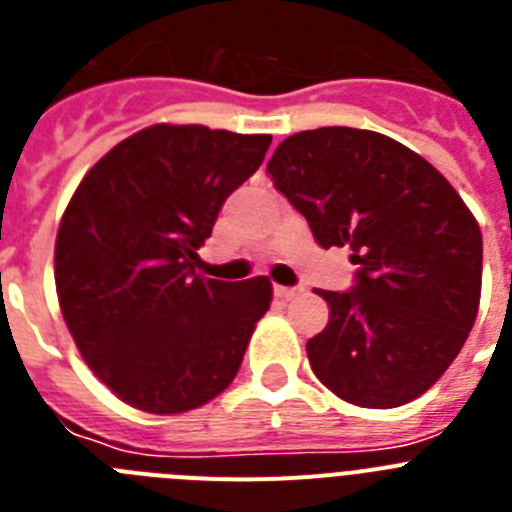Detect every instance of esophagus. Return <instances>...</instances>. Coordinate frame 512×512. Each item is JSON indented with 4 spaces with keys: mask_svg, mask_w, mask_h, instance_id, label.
I'll list each match as a JSON object with an SVG mask.
<instances>
[{
    "mask_svg": "<svg viewBox=\"0 0 512 512\" xmlns=\"http://www.w3.org/2000/svg\"><path fill=\"white\" fill-rule=\"evenodd\" d=\"M297 292H300L297 287H282V284H277V287H274V295H277L279 300H292Z\"/></svg>",
    "mask_w": 512,
    "mask_h": 512,
    "instance_id": "esophagus-1",
    "label": "esophagus"
}]
</instances>
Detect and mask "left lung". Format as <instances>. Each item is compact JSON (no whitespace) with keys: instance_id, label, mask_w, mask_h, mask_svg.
Returning <instances> with one entry per match:
<instances>
[{"instance_id":"obj_1","label":"left lung","mask_w":512,"mask_h":512,"mask_svg":"<svg viewBox=\"0 0 512 512\" xmlns=\"http://www.w3.org/2000/svg\"><path fill=\"white\" fill-rule=\"evenodd\" d=\"M271 182L318 246H348L354 287L320 289L330 320L307 341L312 372L361 408H397L438 382L467 341L482 289V233L425 158L374 130L289 135Z\"/></svg>"}]
</instances>
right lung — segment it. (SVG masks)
Returning a JSON list of instances; mask_svg holds the SVG:
<instances>
[{
  "instance_id": "add662e5",
  "label": "right lung",
  "mask_w": 512,
  "mask_h": 512,
  "mask_svg": "<svg viewBox=\"0 0 512 512\" xmlns=\"http://www.w3.org/2000/svg\"><path fill=\"white\" fill-rule=\"evenodd\" d=\"M271 135L153 125L81 179L56 238V289L81 356L122 402L156 415L210 402L269 310L266 277L194 271L217 212Z\"/></svg>"
}]
</instances>
